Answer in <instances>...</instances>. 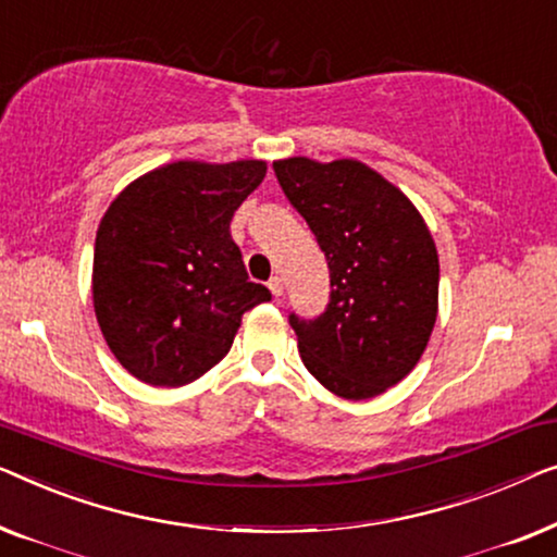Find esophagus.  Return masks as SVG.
Returning a JSON list of instances; mask_svg holds the SVG:
<instances>
[{
    "mask_svg": "<svg viewBox=\"0 0 557 557\" xmlns=\"http://www.w3.org/2000/svg\"><path fill=\"white\" fill-rule=\"evenodd\" d=\"M268 287H270V293L275 295V297H280V295H282V289H285V287H282V280H280L277 275H275V277H270Z\"/></svg>",
    "mask_w": 557,
    "mask_h": 557,
    "instance_id": "34e87169",
    "label": "esophagus"
}]
</instances>
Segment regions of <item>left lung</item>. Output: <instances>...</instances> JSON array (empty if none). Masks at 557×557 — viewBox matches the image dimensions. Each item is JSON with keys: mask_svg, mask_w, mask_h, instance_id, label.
I'll use <instances>...</instances> for the list:
<instances>
[{"mask_svg": "<svg viewBox=\"0 0 557 557\" xmlns=\"http://www.w3.org/2000/svg\"><path fill=\"white\" fill-rule=\"evenodd\" d=\"M277 182L325 252L331 302L289 315L302 363L348 401L381 396L413 371L438 310V255L406 194L356 159H280Z\"/></svg>", "mask_w": 557, "mask_h": 557, "instance_id": "left-lung-1", "label": "left lung"}]
</instances>
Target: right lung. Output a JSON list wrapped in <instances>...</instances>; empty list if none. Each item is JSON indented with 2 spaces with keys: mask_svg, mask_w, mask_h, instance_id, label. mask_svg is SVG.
Instances as JSON below:
<instances>
[{
  "mask_svg": "<svg viewBox=\"0 0 557 557\" xmlns=\"http://www.w3.org/2000/svg\"><path fill=\"white\" fill-rule=\"evenodd\" d=\"M264 174L257 159L174 161L131 182L100 219L92 308L111 354L138 381H197L230 354L242 315L272 297L249 282L230 234Z\"/></svg>",
  "mask_w": 557,
  "mask_h": 557,
  "instance_id": "obj_1",
  "label": "right lung"
}]
</instances>
